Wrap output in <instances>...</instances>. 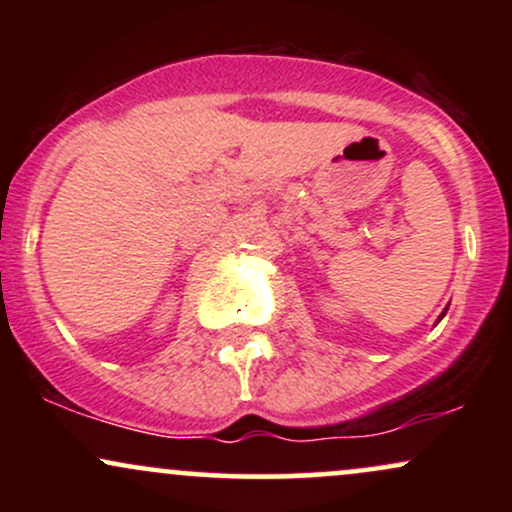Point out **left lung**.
I'll list each match as a JSON object with an SVG mask.
<instances>
[{
	"instance_id": "left-lung-1",
	"label": "left lung",
	"mask_w": 512,
	"mask_h": 512,
	"mask_svg": "<svg viewBox=\"0 0 512 512\" xmlns=\"http://www.w3.org/2000/svg\"><path fill=\"white\" fill-rule=\"evenodd\" d=\"M445 313H448V308H445V310H443V313H440V317H438V322H440V320H443V317H445Z\"/></svg>"
}]
</instances>
